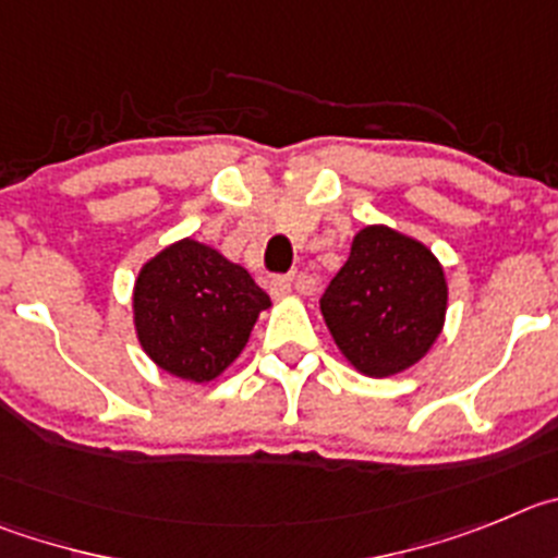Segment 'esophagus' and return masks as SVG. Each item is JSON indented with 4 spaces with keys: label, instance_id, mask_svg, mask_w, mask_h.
Here are the masks:
<instances>
[{
    "label": "esophagus",
    "instance_id": "1",
    "mask_svg": "<svg viewBox=\"0 0 558 558\" xmlns=\"http://www.w3.org/2000/svg\"><path fill=\"white\" fill-rule=\"evenodd\" d=\"M291 283H294V280H291V275H275V278L269 280V294H272L275 300L286 298V294L291 291Z\"/></svg>",
    "mask_w": 558,
    "mask_h": 558
}]
</instances>
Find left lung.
I'll return each instance as SVG.
<instances>
[{
    "label": "left lung",
    "instance_id": "obj_1",
    "mask_svg": "<svg viewBox=\"0 0 558 558\" xmlns=\"http://www.w3.org/2000/svg\"><path fill=\"white\" fill-rule=\"evenodd\" d=\"M319 308L341 355L369 378H389L414 366L439 339L448 280L423 242L366 225Z\"/></svg>",
    "mask_w": 558,
    "mask_h": 558
}]
</instances>
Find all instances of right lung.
<instances>
[{"instance_id": "right-lung-1", "label": "right lung", "mask_w": 558, "mask_h": 558, "mask_svg": "<svg viewBox=\"0 0 558 558\" xmlns=\"http://www.w3.org/2000/svg\"><path fill=\"white\" fill-rule=\"evenodd\" d=\"M269 294L219 250L180 239L142 267L133 323L144 353L174 378L208 384L242 355Z\"/></svg>"}]
</instances>
